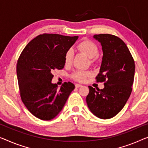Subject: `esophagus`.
Wrapping results in <instances>:
<instances>
[{
	"label": "esophagus",
	"mask_w": 148,
	"mask_h": 148,
	"mask_svg": "<svg viewBox=\"0 0 148 148\" xmlns=\"http://www.w3.org/2000/svg\"><path fill=\"white\" fill-rule=\"evenodd\" d=\"M75 86H76V88H80V87H82V86L81 84H75Z\"/></svg>",
	"instance_id": "34e87169"
}]
</instances>
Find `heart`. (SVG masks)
Returning <instances> with one entry per match:
<instances>
[{"label": "heart", "mask_w": 148, "mask_h": 148, "mask_svg": "<svg viewBox=\"0 0 148 148\" xmlns=\"http://www.w3.org/2000/svg\"><path fill=\"white\" fill-rule=\"evenodd\" d=\"M77 48L80 51L91 58V62H95L96 57L99 54V47L92 41L86 40L82 41L77 45ZM74 50L73 49L70 48L66 51L64 54V63L66 65H70L72 64L74 58ZM91 72L89 71H84V70H76L72 74V78L73 80L79 82H84L86 79L91 76Z\"/></svg>", "instance_id": "obj_1"}]
</instances>
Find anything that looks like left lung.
I'll list each match as a JSON object with an SVG mask.
<instances>
[{"label":"left lung","instance_id":"8db88e82","mask_svg":"<svg viewBox=\"0 0 148 148\" xmlns=\"http://www.w3.org/2000/svg\"><path fill=\"white\" fill-rule=\"evenodd\" d=\"M101 43L103 60L97 82H105L103 89L89 86L87 105L95 116L103 119L115 116L130 97L134 80L135 62L124 41L111 34L95 35Z\"/></svg>","mask_w":148,"mask_h":148}]
</instances>
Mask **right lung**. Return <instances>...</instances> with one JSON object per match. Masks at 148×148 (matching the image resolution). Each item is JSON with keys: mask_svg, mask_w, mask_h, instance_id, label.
<instances>
[{"mask_svg": "<svg viewBox=\"0 0 148 148\" xmlns=\"http://www.w3.org/2000/svg\"><path fill=\"white\" fill-rule=\"evenodd\" d=\"M78 38L43 33L32 39L18 58L16 74L21 98L39 119L49 121L57 116L75 88L68 82L58 88L51 80L53 70L64 68V54Z\"/></svg>", "mask_w": 148, "mask_h": 148, "instance_id": "right-lung-1", "label": "right lung"}]
</instances>
